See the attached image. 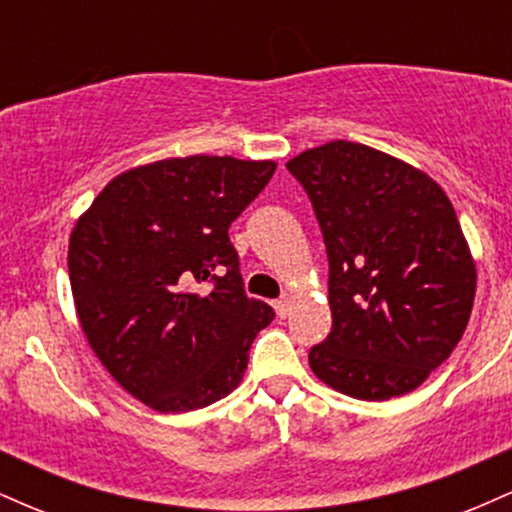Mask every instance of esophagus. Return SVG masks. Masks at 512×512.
<instances>
[{
	"mask_svg": "<svg viewBox=\"0 0 512 512\" xmlns=\"http://www.w3.org/2000/svg\"><path fill=\"white\" fill-rule=\"evenodd\" d=\"M274 310H276V315H279V317L289 315V310H291V298H289V296H281L279 301L274 303Z\"/></svg>",
	"mask_w": 512,
	"mask_h": 512,
	"instance_id": "obj_1",
	"label": "esophagus"
}]
</instances>
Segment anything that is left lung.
<instances>
[{"label": "left lung", "instance_id": "obj_1", "mask_svg": "<svg viewBox=\"0 0 512 512\" xmlns=\"http://www.w3.org/2000/svg\"><path fill=\"white\" fill-rule=\"evenodd\" d=\"M313 202L330 260L332 332L317 378L383 402L416 390L467 330L477 267L448 195L419 168L337 139L286 163Z\"/></svg>", "mask_w": 512, "mask_h": 512}]
</instances>
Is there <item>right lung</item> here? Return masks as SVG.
<instances>
[{"label": "right lung", "instance_id": "add662e5", "mask_svg": "<svg viewBox=\"0 0 512 512\" xmlns=\"http://www.w3.org/2000/svg\"><path fill=\"white\" fill-rule=\"evenodd\" d=\"M274 161L166 158L117 175L69 236L76 315L98 361L163 414L209 407L243 380L274 320L245 296L231 223Z\"/></svg>", "mask_w": 512, "mask_h": 512}]
</instances>
